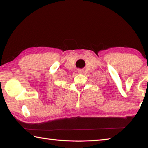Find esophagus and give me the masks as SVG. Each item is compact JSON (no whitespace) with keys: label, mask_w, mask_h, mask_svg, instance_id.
Here are the masks:
<instances>
[{"label":"esophagus","mask_w":148,"mask_h":148,"mask_svg":"<svg viewBox=\"0 0 148 148\" xmlns=\"http://www.w3.org/2000/svg\"><path fill=\"white\" fill-rule=\"evenodd\" d=\"M83 71H84L83 70V69H79V70H78V72H79V73H80V74L83 73Z\"/></svg>","instance_id":"1"}]
</instances>
